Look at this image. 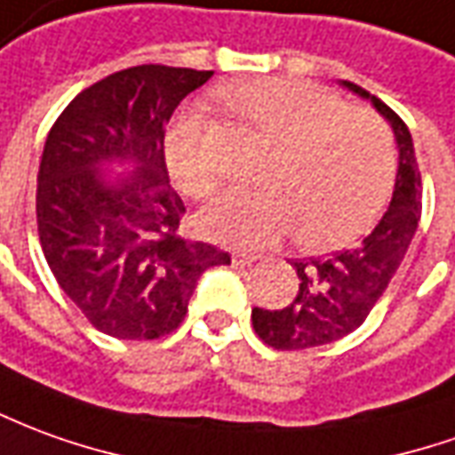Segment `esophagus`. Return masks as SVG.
I'll list each match as a JSON object with an SVG mask.
<instances>
[{
  "label": "esophagus",
  "instance_id": "1",
  "mask_svg": "<svg viewBox=\"0 0 455 455\" xmlns=\"http://www.w3.org/2000/svg\"><path fill=\"white\" fill-rule=\"evenodd\" d=\"M258 259V255L255 252H233V267H250L252 262Z\"/></svg>",
  "mask_w": 455,
  "mask_h": 455
}]
</instances>
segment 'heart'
Segmentation results:
<instances>
[{
  "label": "heart",
  "mask_w": 455,
  "mask_h": 455,
  "mask_svg": "<svg viewBox=\"0 0 455 455\" xmlns=\"http://www.w3.org/2000/svg\"><path fill=\"white\" fill-rule=\"evenodd\" d=\"M222 101L277 146L259 193L230 190L197 215L200 233L230 247H262L297 233L312 252L339 250L366 235L389 203L396 150L387 124L349 108L337 93L302 78H252ZM165 163L178 188L208 197L218 168L205 121L186 111L165 133Z\"/></svg>",
  "instance_id": "heart-1"
}]
</instances>
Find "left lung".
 Instances as JSON below:
<instances>
[{
  "label": "left lung",
  "mask_w": 455,
  "mask_h": 455,
  "mask_svg": "<svg viewBox=\"0 0 455 455\" xmlns=\"http://www.w3.org/2000/svg\"><path fill=\"white\" fill-rule=\"evenodd\" d=\"M344 89L366 99L394 131L399 150V171L389 210L364 243L324 259L294 262L299 292L282 309H252L258 337L275 349H312L341 339L362 327L381 292L406 258L419 218H421V175L406 124L384 101L352 81H339Z\"/></svg>",
  "instance_id": "obj_1"
}]
</instances>
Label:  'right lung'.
Listing matches in <instances>:
<instances>
[{"mask_svg":"<svg viewBox=\"0 0 455 455\" xmlns=\"http://www.w3.org/2000/svg\"><path fill=\"white\" fill-rule=\"evenodd\" d=\"M210 76L163 64L116 71L81 91L44 143L36 175L44 258L66 297L116 339L171 334L200 275L230 265L228 252L180 237L186 205L163 153L178 103Z\"/></svg>","mask_w":455,"mask_h":455,"instance_id":"1","label":"right lung"}]
</instances>
